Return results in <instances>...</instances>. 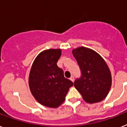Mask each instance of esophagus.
Here are the masks:
<instances>
[{
    "label": "esophagus",
    "mask_w": 127,
    "mask_h": 127,
    "mask_svg": "<svg viewBox=\"0 0 127 127\" xmlns=\"http://www.w3.org/2000/svg\"><path fill=\"white\" fill-rule=\"evenodd\" d=\"M70 79L71 80V81H72V82H73V81H74V77H73V76H71V77H70Z\"/></svg>",
    "instance_id": "1"
}]
</instances>
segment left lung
Listing matches in <instances>:
<instances>
[{
    "label": "left lung",
    "instance_id": "1",
    "mask_svg": "<svg viewBox=\"0 0 127 127\" xmlns=\"http://www.w3.org/2000/svg\"><path fill=\"white\" fill-rule=\"evenodd\" d=\"M79 66L81 76L74 82V87L83 99L89 103L101 101L111 88V73L105 60L95 51L86 47L72 50Z\"/></svg>",
    "mask_w": 127,
    "mask_h": 127
}]
</instances>
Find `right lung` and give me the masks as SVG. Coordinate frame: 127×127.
Here are the masks:
<instances>
[{
  "mask_svg": "<svg viewBox=\"0 0 127 127\" xmlns=\"http://www.w3.org/2000/svg\"><path fill=\"white\" fill-rule=\"evenodd\" d=\"M61 55V49L40 52L30 72L29 87L33 96L40 104L50 108H57L64 101L69 88L73 85L57 66Z\"/></svg>",
  "mask_w": 127,
  "mask_h": 127,
  "instance_id": "right-lung-1",
  "label": "right lung"
}]
</instances>
